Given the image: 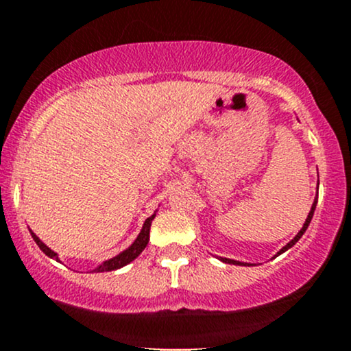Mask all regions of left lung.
<instances>
[{
    "label": "left lung",
    "instance_id": "8db88e82",
    "mask_svg": "<svg viewBox=\"0 0 351 351\" xmlns=\"http://www.w3.org/2000/svg\"><path fill=\"white\" fill-rule=\"evenodd\" d=\"M317 200H318V197H315V200H313V204H312V208H310V212H308V217H306V220H305V223H303V227L300 228V232H298L297 235H295V237L290 240L289 243H287L285 247H282L280 250L277 252V255H280V254H283V252H287L289 249H292V247L295 245V243L298 242V240H300V237L303 234H305V230L306 228H308V226H310V222H312V217H313V212H315V207H317ZM277 255H275V257H277ZM220 262H223V263H234V265H252V263H245V262H239V261H232V258H226V257H217Z\"/></svg>",
    "mask_w": 351,
    "mask_h": 351
}]
</instances>
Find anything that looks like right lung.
<instances>
[{
  "label": "right lung",
  "mask_w": 351,
  "mask_h": 351,
  "mask_svg": "<svg viewBox=\"0 0 351 351\" xmlns=\"http://www.w3.org/2000/svg\"><path fill=\"white\" fill-rule=\"evenodd\" d=\"M154 217H156V214H152L151 217L145 219V222H144V226H143V230H141V234L137 235V239L134 240L131 247H128V249L121 252V254L116 255V257H112V258H109V261H104L102 263H99V265H97L93 271L99 274V271L117 270V269H121V267H124V265H128V263H131L134 258L139 257L141 252H143L145 247H147V243H149V232H151V223H152V220H154ZM29 232H31V237H33L34 242L38 243L39 249L45 252V254L48 255L49 258H54V261L59 262V257H58L56 252L51 250L45 242H41V239H39L33 230H29Z\"/></svg>",
  "instance_id": "add662e5"
}]
</instances>
